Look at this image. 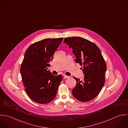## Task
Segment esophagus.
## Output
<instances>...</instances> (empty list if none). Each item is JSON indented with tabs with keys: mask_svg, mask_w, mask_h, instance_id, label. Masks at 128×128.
Masks as SVG:
<instances>
[{
	"mask_svg": "<svg viewBox=\"0 0 128 128\" xmlns=\"http://www.w3.org/2000/svg\"><path fill=\"white\" fill-rule=\"evenodd\" d=\"M69 76H66V75H64V78H69Z\"/></svg>",
	"mask_w": 128,
	"mask_h": 128,
	"instance_id": "esophagus-1",
	"label": "esophagus"
}]
</instances>
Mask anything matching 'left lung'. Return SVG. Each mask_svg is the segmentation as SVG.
<instances>
[{
    "mask_svg": "<svg viewBox=\"0 0 128 128\" xmlns=\"http://www.w3.org/2000/svg\"><path fill=\"white\" fill-rule=\"evenodd\" d=\"M64 43L72 48L75 62L82 66L83 80L74 77L77 82L72 90L74 97L82 102H88L99 94L105 83L106 64L98 46L94 42L80 37L64 38Z\"/></svg>",
    "mask_w": 128,
    "mask_h": 128,
    "instance_id": "obj_1",
    "label": "left lung"
}]
</instances>
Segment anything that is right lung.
<instances>
[{"mask_svg":"<svg viewBox=\"0 0 128 128\" xmlns=\"http://www.w3.org/2000/svg\"><path fill=\"white\" fill-rule=\"evenodd\" d=\"M63 39L46 38L34 42L25 53L20 72L26 93L34 102L47 104L56 96L63 76L53 75L48 67Z\"/></svg>","mask_w":128,"mask_h":128,"instance_id":"obj_1","label":"right lung"}]
</instances>
